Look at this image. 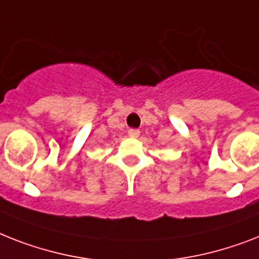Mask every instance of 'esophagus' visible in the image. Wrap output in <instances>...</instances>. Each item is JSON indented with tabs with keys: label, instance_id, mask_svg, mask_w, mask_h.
I'll use <instances>...</instances> for the list:
<instances>
[{
	"label": "esophagus",
	"instance_id": "1",
	"mask_svg": "<svg viewBox=\"0 0 259 259\" xmlns=\"http://www.w3.org/2000/svg\"><path fill=\"white\" fill-rule=\"evenodd\" d=\"M127 134H129L130 138H137V137L140 136V130H138V129H130L129 132H127Z\"/></svg>",
	"mask_w": 259,
	"mask_h": 259
}]
</instances>
